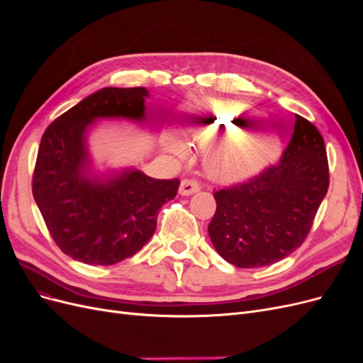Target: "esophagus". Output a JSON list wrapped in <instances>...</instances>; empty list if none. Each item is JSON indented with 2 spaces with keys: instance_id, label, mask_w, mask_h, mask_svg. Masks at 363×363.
Listing matches in <instances>:
<instances>
[{
  "instance_id": "esophagus-1",
  "label": "esophagus",
  "mask_w": 363,
  "mask_h": 363,
  "mask_svg": "<svg viewBox=\"0 0 363 363\" xmlns=\"http://www.w3.org/2000/svg\"><path fill=\"white\" fill-rule=\"evenodd\" d=\"M200 191V183L196 182V180H192V179H184V180H182V183H180V189H179V192L182 194V195H192V194H195V192H199Z\"/></svg>"
}]
</instances>
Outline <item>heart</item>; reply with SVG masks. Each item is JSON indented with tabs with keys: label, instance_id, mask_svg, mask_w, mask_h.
I'll list each match as a JSON object with an SVG mask.
<instances>
[{
	"label": "heart",
	"instance_id": "1",
	"mask_svg": "<svg viewBox=\"0 0 363 363\" xmlns=\"http://www.w3.org/2000/svg\"><path fill=\"white\" fill-rule=\"evenodd\" d=\"M186 135L203 144H215L204 157L206 172L219 182L244 180L265 169L280 155V144L268 136L235 133L252 123L250 108L240 103L204 101L188 116ZM167 148L183 155L184 145L177 138L167 139Z\"/></svg>",
	"mask_w": 363,
	"mask_h": 363
}]
</instances>
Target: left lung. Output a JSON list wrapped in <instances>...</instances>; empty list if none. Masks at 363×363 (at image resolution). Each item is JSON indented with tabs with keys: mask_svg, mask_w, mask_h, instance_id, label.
Listing matches in <instances>:
<instances>
[{
	"mask_svg": "<svg viewBox=\"0 0 363 363\" xmlns=\"http://www.w3.org/2000/svg\"><path fill=\"white\" fill-rule=\"evenodd\" d=\"M281 159L242 183L213 194L208 236L238 268L272 265L301 247L328 189V162L318 128L295 115Z\"/></svg>",
	"mask_w": 363,
	"mask_h": 363,
	"instance_id": "1",
	"label": "left lung"
}]
</instances>
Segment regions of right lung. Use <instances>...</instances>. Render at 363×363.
<instances>
[{"label": "right lung", "mask_w": 363, "mask_h": 363, "mask_svg": "<svg viewBox=\"0 0 363 363\" xmlns=\"http://www.w3.org/2000/svg\"><path fill=\"white\" fill-rule=\"evenodd\" d=\"M145 87H104L48 125L33 172V196L57 247L86 265H115L144 247L159 208L180 180L151 179L128 168L95 177L87 131L96 119L145 123Z\"/></svg>", "instance_id": "add662e5"}]
</instances>
